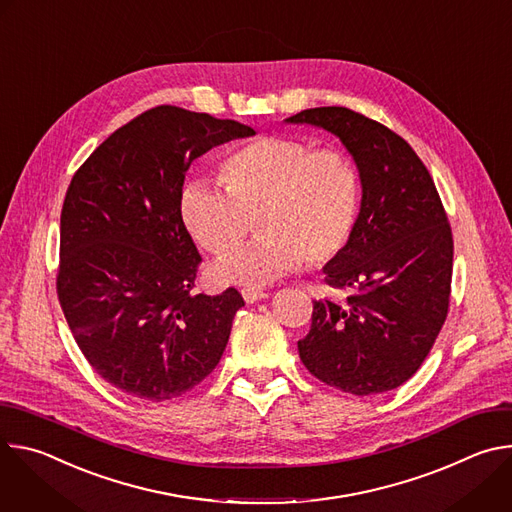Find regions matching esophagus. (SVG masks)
I'll list each match as a JSON object with an SVG mask.
<instances>
[{"instance_id":"obj_1","label":"esophagus","mask_w":512,"mask_h":512,"mask_svg":"<svg viewBox=\"0 0 512 512\" xmlns=\"http://www.w3.org/2000/svg\"><path fill=\"white\" fill-rule=\"evenodd\" d=\"M241 296H243V300H245L247 304H253V302H259V300H265V298H267L265 291H261V289H253V287H245V289H241Z\"/></svg>"}]
</instances>
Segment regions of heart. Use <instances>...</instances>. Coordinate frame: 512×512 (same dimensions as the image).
I'll list each match as a JSON object with an SVG mask.
<instances>
[{"label":"heart","mask_w":512,"mask_h":512,"mask_svg":"<svg viewBox=\"0 0 512 512\" xmlns=\"http://www.w3.org/2000/svg\"><path fill=\"white\" fill-rule=\"evenodd\" d=\"M225 186L196 178L180 192V221L210 253H225L260 216L262 237L212 265L218 283L267 285L318 267L348 245L360 208V176L336 148L267 135L235 150L223 164Z\"/></svg>","instance_id":"b5f03b06"}]
</instances>
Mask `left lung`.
<instances>
[{
  "label": "left lung",
  "mask_w": 512,
  "mask_h": 512,
  "mask_svg": "<svg viewBox=\"0 0 512 512\" xmlns=\"http://www.w3.org/2000/svg\"><path fill=\"white\" fill-rule=\"evenodd\" d=\"M285 123L336 135L362 186L352 237L324 267L328 285L352 287L354 296L314 302L300 358L344 393L397 389L417 373L448 316L454 241L440 194L403 137L352 109H306Z\"/></svg>",
  "instance_id": "left-lung-1"
}]
</instances>
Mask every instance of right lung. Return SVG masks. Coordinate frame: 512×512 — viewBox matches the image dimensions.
Instances as JSON below:
<instances>
[{
	"instance_id": "1",
	"label": "right lung",
	"mask_w": 512,
	"mask_h": 512,
	"mask_svg": "<svg viewBox=\"0 0 512 512\" xmlns=\"http://www.w3.org/2000/svg\"><path fill=\"white\" fill-rule=\"evenodd\" d=\"M255 129L172 105L111 133L72 176L56 277L64 318L91 367L145 401L184 395L221 360L235 287L194 294L198 249L180 221L190 164Z\"/></svg>"
}]
</instances>
